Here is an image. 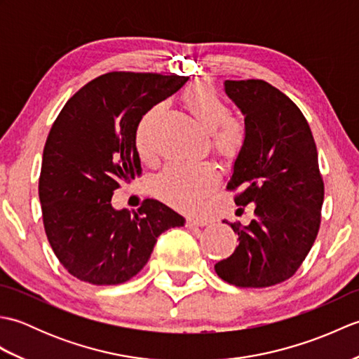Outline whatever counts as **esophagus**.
<instances>
[{
	"mask_svg": "<svg viewBox=\"0 0 359 359\" xmlns=\"http://www.w3.org/2000/svg\"><path fill=\"white\" fill-rule=\"evenodd\" d=\"M208 222L205 219H188L187 220V226H189V228H193V226H205L207 225Z\"/></svg>",
	"mask_w": 359,
	"mask_h": 359,
	"instance_id": "34e87169",
	"label": "esophagus"
}]
</instances>
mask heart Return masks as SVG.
I'll return each mask as SVG.
<instances>
[{"label": "heart", "mask_w": 359, "mask_h": 359, "mask_svg": "<svg viewBox=\"0 0 359 359\" xmlns=\"http://www.w3.org/2000/svg\"><path fill=\"white\" fill-rule=\"evenodd\" d=\"M188 112L203 129L211 133V144L220 157L234 158L239 154L245 131L238 120L228 117V106L210 83L196 81L182 93ZM165 109L157 103L143 114L135 126V147L143 158L152 154V134ZM219 175L215 165L199 163H170L156 179V194L166 203L184 211L201 208L205 197L216 187Z\"/></svg>", "instance_id": "b5f03b06"}]
</instances>
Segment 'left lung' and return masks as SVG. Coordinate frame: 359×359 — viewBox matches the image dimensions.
<instances>
[{
    "label": "left lung",
    "mask_w": 359,
    "mask_h": 359,
    "mask_svg": "<svg viewBox=\"0 0 359 359\" xmlns=\"http://www.w3.org/2000/svg\"><path fill=\"white\" fill-rule=\"evenodd\" d=\"M225 94L245 123L228 189L241 188L236 205H255L238 233L234 253L215 265L236 287L262 288L292 278L313 245L321 224L324 184L310 126L299 108L264 80H226Z\"/></svg>",
    "instance_id": "obj_1"
}]
</instances>
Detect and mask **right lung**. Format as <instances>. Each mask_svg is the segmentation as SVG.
Returning a JSON list of instances; mask_svg holds the SVG:
<instances>
[{"mask_svg":"<svg viewBox=\"0 0 359 359\" xmlns=\"http://www.w3.org/2000/svg\"><path fill=\"white\" fill-rule=\"evenodd\" d=\"M189 77L109 72L74 94L53 121L43 151L40 196L48 241L72 276L94 285L123 284L149 261L163 231L185 217L148 199L116 210L120 184L140 174L137 121Z\"/></svg>","mask_w":359,"mask_h":359,"instance_id":"1","label":"right lung"}]
</instances>
